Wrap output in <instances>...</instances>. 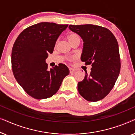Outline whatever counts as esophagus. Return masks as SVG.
<instances>
[{
	"mask_svg": "<svg viewBox=\"0 0 135 135\" xmlns=\"http://www.w3.org/2000/svg\"><path fill=\"white\" fill-rule=\"evenodd\" d=\"M76 71V69H73V68H69V72L70 73H74Z\"/></svg>",
	"mask_w": 135,
	"mask_h": 135,
	"instance_id": "obj_1",
	"label": "esophagus"
}]
</instances>
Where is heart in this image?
Returning a JSON list of instances; mask_svg holds the SVG:
<instances>
[{
  "label": "heart",
  "instance_id": "1",
  "mask_svg": "<svg viewBox=\"0 0 135 135\" xmlns=\"http://www.w3.org/2000/svg\"><path fill=\"white\" fill-rule=\"evenodd\" d=\"M79 36L77 34H75V33H71V34H70L69 35V36H68V39H69L70 42H71L74 40L79 39Z\"/></svg>",
  "mask_w": 135,
  "mask_h": 135
}]
</instances>
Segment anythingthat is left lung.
<instances>
[{"instance_id":"8db88e82","label":"left lung","mask_w":135,"mask_h":135,"mask_svg":"<svg viewBox=\"0 0 135 135\" xmlns=\"http://www.w3.org/2000/svg\"><path fill=\"white\" fill-rule=\"evenodd\" d=\"M84 42L81 61L91 64L90 74L78 83L80 95L88 101L104 98L112 89L120 70L119 45L115 36L105 27L93 25H69Z\"/></svg>"}]
</instances>
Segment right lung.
Masks as SVG:
<instances>
[{"label":"right lung","mask_w":135,"mask_h":135,"mask_svg":"<svg viewBox=\"0 0 135 135\" xmlns=\"http://www.w3.org/2000/svg\"><path fill=\"white\" fill-rule=\"evenodd\" d=\"M68 26L42 22L25 29L16 38L12 52L13 73L18 84L34 98L43 99L58 91L68 68L59 64L48 70L45 60L58 37Z\"/></svg>","instance_id":"obj_1"}]
</instances>
